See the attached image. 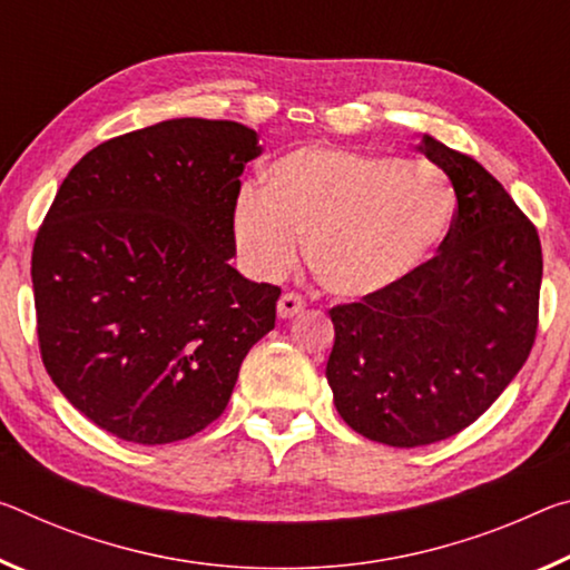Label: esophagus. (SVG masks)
Listing matches in <instances>:
<instances>
[{
    "instance_id": "1",
    "label": "esophagus",
    "mask_w": 570,
    "mask_h": 570,
    "mask_svg": "<svg viewBox=\"0 0 570 570\" xmlns=\"http://www.w3.org/2000/svg\"><path fill=\"white\" fill-rule=\"evenodd\" d=\"M304 299L299 294H294V292H288V294H284L282 299H278V304H276V312H278V317L282 320H292V317H296V314L299 312H304Z\"/></svg>"
}]
</instances>
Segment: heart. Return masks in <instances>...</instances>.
Masks as SVG:
<instances>
[{
  "instance_id": "1",
  "label": "heart",
  "mask_w": 570,
  "mask_h": 570,
  "mask_svg": "<svg viewBox=\"0 0 570 570\" xmlns=\"http://www.w3.org/2000/svg\"><path fill=\"white\" fill-rule=\"evenodd\" d=\"M454 189L431 161L302 147L264 169L261 193L233 207V240L250 276L282 278L299 256L337 296L403 282L446 236Z\"/></svg>"
}]
</instances>
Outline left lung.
<instances>
[{
  "label": "left lung",
  "mask_w": 570,
  "mask_h": 570,
  "mask_svg": "<svg viewBox=\"0 0 570 570\" xmlns=\"http://www.w3.org/2000/svg\"><path fill=\"white\" fill-rule=\"evenodd\" d=\"M415 149L454 187L446 238L403 282L330 312L334 405L399 449L454 436L500 399L535 342L543 278L538 230L508 189L429 134Z\"/></svg>",
  "instance_id": "8db88e82"
}]
</instances>
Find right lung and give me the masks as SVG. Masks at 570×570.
<instances>
[{"instance_id":"obj_1","label":"right lung","mask_w":570,"mask_h":570,"mask_svg":"<svg viewBox=\"0 0 570 570\" xmlns=\"http://www.w3.org/2000/svg\"><path fill=\"white\" fill-rule=\"evenodd\" d=\"M236 121L169 119L90 149L32 248L45 370L114 436L157 446L225 411L282 288L230 266L240 175L261 155Z\"/></svg>"}]
</instances>
